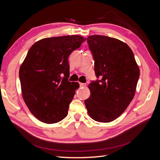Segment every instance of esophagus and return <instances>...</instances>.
<instances>
[{
  "instance_id": "esophagus-1",
  "label": "esophagus",
  "mask_w": 160,
  "mask_h": 160,
  "mask_svg": "<svg viewBox=\"0 0 160 160\" xmlns=\"http://www.w3.org/2000/svg\"><path fill=\"white\" fill-rule=\"evenodd\" d=\"M79 85H80V87H85V86H86V83H79Z\"/></svg>"
}]
</instances>
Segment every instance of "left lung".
<instances>
[{
  "mask_svg": "<svg viewBox=\"0 0 160 160\" xmlns=\"http://www.w3.org/2000/svg\"><path fill=\"white\" fill-rule=\"evenodd\" d=\"M87 41L94 60L97 80L89 84L91 95L85 104L92 119L111 122L122 115L132 101L139 67L130 47L117 38L92 35Z\"/></svg>",
  "mask_w": 160,
  "mask_h": 160,
  "instance_id": "left-lung-1",
  "label": "left lung"
}]
</instances>
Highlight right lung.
I'll return each mask as SVG.
<instances>
[{
    "mask_svg": "<svg viewBox=\"0 0 160 160\" xmlns=\"http://www.w3.org/2000/svg\"><path fill=\"white\" fill-rule=\"evenodd\" d=\"M85 39L79 35L45 38L28 50L19 70L22 94L35 117L55 123L68 113L78 83L69 81L71 53Z\"/></svg>",
    "mask_w": 160,
    "mask_h": 160,
    "instance_id": "obj_1",
    "label": "right lung"
}]
</instances>
